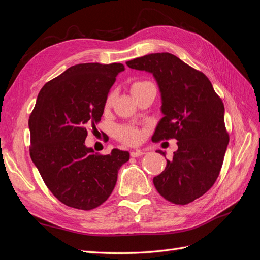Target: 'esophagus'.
<instances>
[{
	"label": "esophagus",
	"mask_w": 260,
	"mask_h": 260,
	"mask_svg": "<svg viewBox=\"0 0 260 260\" xmlns=\"http://www.w3.org/2000/svg\"><path fill=\"white\" fill-rule=\"evenodd\" d=\"M145 154V151H142V149H137V151H132L130 153L131 157H139V156H142Z\"/></svg>",
	"instance_id": "esophagus-1"
}]
</instances>
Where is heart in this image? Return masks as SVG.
<instances>
[{"instance_id": "1", "label": "heart", "mask_w": 260, "mask_h": 260, "mask_svg": "<svg viewBox=\"0 0 260 260\" xmlns=\"http://www.w3.org/2000/svg\"><path fill=\"white\" fill-rule=\"evenodd\" d=\"M149 84H152V83L148 81H137L131 85V92H132V94L136 93L137 91L145 88V86H147ZM113 101H114V94L111 93L105 101V107L111 106L113 104ZM115 135L118 139L122 141L123 143L138 144L143 138V131L137 127H133V125L123 124V125H119V127L116 128Z\"/></svg>"}]
</instances>
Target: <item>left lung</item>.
Returning <instances> with one entry per match:
<instances>
[{"instance_id":"obj_1","label":"left lung","mask_w":260,"mask_h":260,"mask_svg":"<svg viewBox=\"0 0 260 260\" xmlns=\"http://www.w3.org/2000/svg\"><path fill=\"white\" fill-rule=\"evenodd\" d=\"M127 65L153 74L159 86L164 117L153 142L178 141L177 152L153 179L154 185L164 199L186 205L205 194L221 170L229 143L222 100L205 75L170 53L148 54Z\"/></svg>"}]
</instances>
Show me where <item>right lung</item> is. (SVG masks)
I'll use <instances>...</instances> for the list:
<instances>
[{
    "label": "right lung",
    "instance_id": "right-lung-1",
    "mask_svg": "<svg viewBox=\"0 0 260 260\" xmlns=\"http://www.w3.org/2000/svg\"><path fill=\"white\" fill-rule=\"evenodd\" d=\"M122 64L86 62L46 82L29 117L30 157L46 186L65 205L91 210L112 194L118 170L130 154L114 148L94 153L84 141L104 113L105 101Z\"/></svg>",
    "mask_w": 260,
    "mask_h": 260
}]
</instances>
